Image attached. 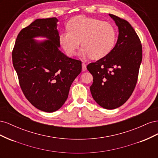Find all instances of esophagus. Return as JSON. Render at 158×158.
I'll use <instances>...</instances> for the list:
<instances>
[{
    "mask_svg": "<svg viewBox=\"0 0 158 158\" xmlns=\"http://www.w3.org/2000/svg\"><path fill=\"white\" fill-rule=\"evenodd\" d=\"M82 71H85V70H86V64L83 63L82 64Z\"/></svg>",
    "mask_w": 158,
    "mask_h": 158,
    "instance_id": "esophagus-1",
    "label": "esophagus"
}]
</instances>
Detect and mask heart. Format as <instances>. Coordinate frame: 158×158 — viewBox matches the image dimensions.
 Returning <instances> with one entry per match:
<instances>
[{"instance_id": "obj_1", "label": "heart", "mask_w": 158, "mask_h": 158, "mask_svg": "<svg viewBox=\"0 0 158 158\" xmlns=\"http://www.w3.org/2000/svg\"><path fill=\"white\" fill-rule=\"evenodd\" d=\"M67 29L60 33L59 43L69 56L75 55L80 45L82 56H90L93 59H99L107 55L113 49L117 38V31L111 23L96 18L78 16L72 18Z\"/></svg>"}]
</instances>
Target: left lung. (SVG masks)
Segmentation results:
<instances>
[{
    "label": "left lung",
    "instance_id": "obj_1",
    "mask_svg": "<svg viewBox=\"0 0 158 158\" xmlns=\"http://www.w3.org/2000/svg\"><path fill=\"white\" fill-rule=\"evenodd\" d=\"M118 29L117 44L112 51L87 69L93 76L90 86L94 99L104 109L121 106L136 86L142 59L140 40L127 20L109 14Z\"/></svg>",
    "mask_w": 158,
    "mask_h": 158
}]
</instances>
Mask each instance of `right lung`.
Instances as JSON below:
<instances>
[{"instance_id": "right-lung-1", "label": "right lung", "mask_w": 158, "mask_h": 158, "mask_svg": "<svg viewBox=\"0 0 158 158\" xmlns=\"http://www.w3.org/2000/svg\"><path fill=\"white\" fill-rule=\"evenodd\" d=\"M56 18L37 19L18 33L12 63L27 99L41 111L59 109L68 98L72 83L82 71V62L60 50ZM42 36L47 40L34 38Z\"/></svg>"}]
</instances>
